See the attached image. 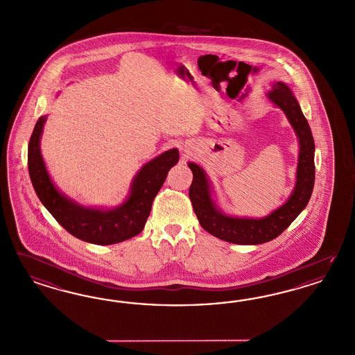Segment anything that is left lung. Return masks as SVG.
Here are the masks:
<instances>
[{
    "label": "left lung",
    "instance_id": "left-lung-1",
    "mask_svg": "<svg viewBox=\"0 0 355 355\" xmlns=\"http://www.w3.org/2000/svg\"><path fill=\"white\" fill-rule=\"evenodd\" d=\"M268 98L281 108L294 128L299 139V162L297 183L286 202L272 214L263 218L230 217L223 214L211 198L210 183L205 171L196 163H188L193 172V182L189 187V198L202 229L218 239L254 245L273 241L291 225L309 204L315 184V142L309 121L300 110L294 94L284 82H275Z\"/></svg>",
    "mask_w": 355,
    "mask_h": 355
}]
</instances>
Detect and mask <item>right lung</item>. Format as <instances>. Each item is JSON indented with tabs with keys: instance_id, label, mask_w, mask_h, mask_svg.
<instances>
[{
	"instance_id": "1",
	"label": "right lung",
	"mask_w": 355,
	"mask_h": 355,
	"mask_svg": "<svg viewBox=\"0 0 355 355\" xmlns=\"http://www.w3.org/2000/svg\"><path fill=\"white\" fill-rule=\"evenodd\" d=\"M46 116L39 117L28 144V172L35 192L58 223L80 241L110 245L138 235L149 217L153 201L167 173L179 160L178 149L164 151L138 171L125 202L111 210L85 207L58 192L40 153Z\"/></svg>"
}]
</instances>
